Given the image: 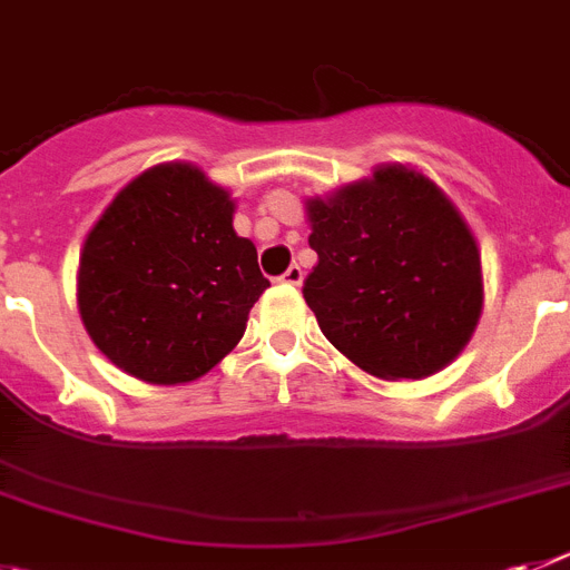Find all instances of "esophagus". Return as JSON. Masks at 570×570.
<instances>
[{
	"mask_svg": "<svg viewBox=\"0 0 570 570\" xmlns=\"http://www.w3.org/2000/svg\"><path fill=\"white\" fill-rule=\"evenodd\" d=\"M279 279L285 282V285H302V279H305V271H302L299 265H291V268L285 271V274H282Z\"/></svg>",
	"mask_w": 570,
	"mask_h": 570,
	"instance_id": "obj_1",
	"label": "esophagus"
}]
</instances>
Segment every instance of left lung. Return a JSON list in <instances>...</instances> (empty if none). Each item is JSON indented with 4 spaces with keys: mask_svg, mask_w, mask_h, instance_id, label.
<instances>
[{
    "mask_svg": "<svg viewBox=\"0 0 570 570\" xmlns=\"http://www.w3.org/2000/svg\"><path fill=\"white\" fill-rule=\"evenodd\" d=\"M307 217L320 263L302 294L333 347L379 379H424L461 353L483 307L480 254L435 183L384 166Z\"/></svg>",
    "mask_w": 570,
    "mask_h": 570,
    "instance_id": "1",
    "label": "left lung"
}]
</instances>
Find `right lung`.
<instances>
[{
    "label": "right lung",
    "mask_w": 570,
    "mask_h": 570,
    "mask_svg": "<svg viewBox=\"0 0 570 570\" xmlns=\"http://www.w3.org/2000/svg\"><path fill=\"white\" fill-rule=\"evenodd\" d=\"M234 200L166 164L118 191L78 265V311L104 356L149 384L195 381L243 338L271 282L232 226Z\"/></svg>",
    "instance_id": "add662e5"
}]
</instances>
